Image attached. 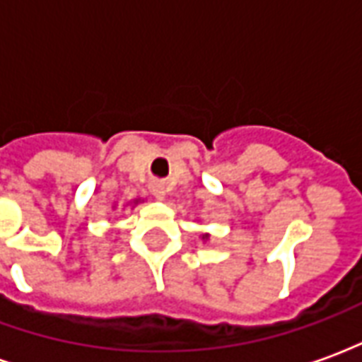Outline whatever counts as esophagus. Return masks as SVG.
I'll return each mask as SVG.
<instances>
[{
	"label": "esophagus",
	"mask_w": 362,
	"mask_h": 362,
	"mask_svg": "<svg viewBox=\"0 0 362 362\" xmlns=\"http://www.w3.org/2000/svg\"><path fill=\"white\" fill-rule=\"evenodd\" d=\"M151 194L157 197V199H163L166 194L165 186H163L160 182H153V184H151Z\"/></svg>",
	"instance_id": "obj_1"
}]
</instances>
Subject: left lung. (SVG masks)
Returning <instances> with one entry per match:
<instances>
[{
	"label": "left lung",
	"instance_id": "obj_1",
	"mask_svg": "<svg viewBox=\"0 0 362 362\" xmlns=\"http://www.w3.org/2000/svg\"><path fill=\"white\" fill-rule=\"evenodd\" d=\"M204 238H207V235H205V236H204Z\"/></svg>",
	"mask_w": 362,
	"mask_h": 362
}]
</instances>
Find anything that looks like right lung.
Segmentation results:
<instances>
[{"label":"right lung","mask_w":362,"mask_h":362,"mask_svg":"<svg viewBox=\"0 0 362 362\" xmlns=\"http://www.w3.org/2000/svg\"><path fill=\"white\" fill-rule=\"evenodd\" d=\"M134 204H137V202H134Z\"/></svg>","instance_id":"add662e5"}]
</instances>
